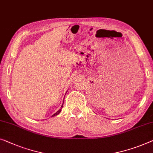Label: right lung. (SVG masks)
<instances>
[{"mask_svg":"<svg viewBox=\"0 0 153 153\" xmlns=\"http://www.w3.org/2000/svg\"><path fill=\"white\" fill-rule=\"evenodd\" d=\"M63 104H62V105H61V108H60V109H59V110H58V111H57V112H56V113H54V114H53L52 116V117H55V116H56V115H58L59 113H60L61 111V109H62V108H63Z\"/></svg>","mask_w":153,"mask_h":153,"instance_id":"right-lung-1","label":"right lung"}]
</instances>
